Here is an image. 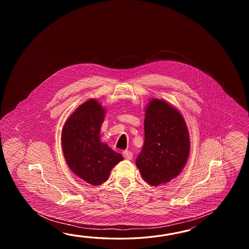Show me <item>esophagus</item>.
<instances>
[{
  "mask_svg": "<svg viewBox=\"0 0 249 249\" xmlns=\"http://www.w3.org/2000/svg\"><path fill=\"white\" fill-rule=\"evenodd\" d=\"M123 157L127 160H131L132 159V153L130 150L123 151Z\"/></svg>",
  "mask_w": 249,
  "mask_h": 249,
  "instance_id": "1",
  "label": "esophagus"
}]
</instances>
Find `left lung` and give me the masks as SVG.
Instances as JSON below:
<instances>
[{"label":"left lung","instance_id":"left-lung-1","mask_svg":"<svg viewBox=\"0 0 249 249\" xmlns=\"http://www.w3.org/2000/svg\"><path fill=\"white\" fill-rule=\"evenodd\" d=\"M145 141L136 159L143 180L164 184L180 175L190 154V135L180 112L163 100L153 99L145 110Z\"/></svg>","mask_w":249,"mask_h":249}]
</instances>
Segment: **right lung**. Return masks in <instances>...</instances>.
Masks as SVG:
<instances>
[{"label":"right lung","instance_id":"add662e5","mask_svg":"<svg viewBox=\"0 0 249 249\" xmlns=\"http://www.w3.org/2000/svg\"><path fill=\"white\" fill-rule=\"evenodd\" d=\"M105 113L94 99L85 101L66 121L61 133L64 157L69 168L91 185L105 182L112 168L124 159L121 154L101 142Z\"/></svg>","mask_w":249,"mask_h":249}]
</instances>
